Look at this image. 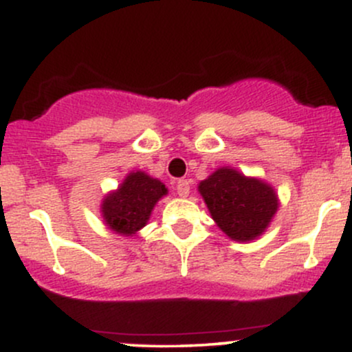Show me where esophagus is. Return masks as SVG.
<instances>
[{
	"mask_svg": "<svg viewBox=\"0 0 352 352\" xmlns=\"http://www.w3.org/2000/svg\"><path fill=\"white\" fill-rule=\"evenodd\" d=\"M177 192L180 197H187L190 193V182L187 179H180L177 182Z\"/></svg>",
	"mask_w": 352,
	"mask_h": 352,
	"instance_id": "esophagus-1",
	"label": "esophagus"
}]
</instances>
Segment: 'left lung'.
<instances>
[{
  "label": "left lung",
  "instance_id": "8db88e82",
  "mask_svg": "<svg viewBox=\"0 0 352 352\" xmlns=\"http://www.w3.org/2000/svg\"><path fill=\"white\" fill-rule=\"evenodd\" d=\"M199 190L218 227L236 241L261 235L278 208L270 185L246 179L233 168H218Z\"/></svg>",
  "mask_w": 352,
  "mask_h": 352
}]
</instances>
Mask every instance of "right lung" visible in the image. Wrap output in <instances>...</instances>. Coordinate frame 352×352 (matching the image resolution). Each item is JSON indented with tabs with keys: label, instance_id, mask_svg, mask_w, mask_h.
Returning a JSON list of instances; mask_svg holds the SVG:
<instances>
[{
	"label": "right lung",
	"instance_id": "1",
	"mask_svg": "<svg viewBox=\"0 0 352 352\" xmlns=\"http://www.w3.org/2000/svg\"><path fill=\"white\" fill-rule=\"evenodd\" d=\"M165 193L167 188L160 180L151 179L144 172H132L120 188L104 200V220L114 232L132 235L145 227L153 205Z\"/></svg>",
	"mask_w": 352,
	"mask_h": 352
}]
</instances>
